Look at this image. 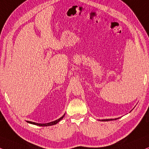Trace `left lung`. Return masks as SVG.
<instances>
[{"mask_svg": "<svg viewBox=\"0 0 149 149\" xmlns=\"http://www.w3.org/2000/svg\"><path fill=\"white\" fill-rule=\"evenodd\" d=\"M111 120H113V119H102V121H111Z\"/></svg>", "mask_w": 149, "mask_h": 149, "instance_id": "8db88e82", "label": "left lung"}]
</instances>
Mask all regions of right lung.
<instances>
[{"instance_id":"right-lung-1","label":"right lung","mask_w":149,"mask_h":149,"mask_svg":"<svg viewBox=\"0 0 149 149\" xmlns=\"http://www.w3.org/2000/svg\"><path fill=\"white\" fill-rule=\"evenodd\" d=\"M63 115V116L61 117H60L58 119H56V120L54 121V122H49V123H46V124H38V123H36V122H30V121H27V122L30 123V124H34V125H37V126H52V125H54V124H57V123L59 122L60 120H61L64 117Z\"/></svg>"}]
</instances>
